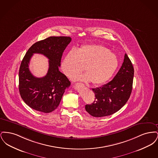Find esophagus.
<instances>
[{
    "label": "esophagus",
    "mask_w": 158,
    "mask_h": 158,
    "mask_svg": "<svg viewBox=\"0 0 158 158\" xmlns=\"http://www.w3.org/2000/svg\"><path fill=\"white\" fill-rule=\"evenodd\" d=\"M78 85H81V86H84V85H83V83H78Z\"/></svg>",
    "instance_id": "obj_1"
}]
</instances>
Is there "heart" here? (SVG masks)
Segmentation results:
<instances>
[{"mask_svg":"<svg viewBox=\"0 0 158 158\" xmlns=\"http://www.w3.org/2000/svg\"><path fill=\"white\" fill-rule=\"evenodd\" d=\"M118 66L116 56L104 46L98 44L82 45L76 50H71L65 56L61 68L63 73L72 79L83 70L85 73L76 80L94 85L107 82Z\"/></svg>","mask_w":158,"mask_h":158,"instance_id":"b5f03b06","label":"heart"}]
</instances>
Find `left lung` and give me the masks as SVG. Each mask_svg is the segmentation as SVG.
<instances>
[{"label": "left lung", "mask_w": 158, "mask_h": 158, "mask_svg": "<svg viewBox=\"0 0 158 158\" xmlns=\"http://www.w3.org/2000/svg\"><path fill=\"white\" fill-rule=\"evenodd\" d=\"M134 76V68L127 54L120 69L113 80L103 86L92 89L95 101L85 105V110L95 117H105L117 112L130 97Z\"/></svg>", "instance_id": "1"}]
</instances>
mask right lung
<instances>
[{"label": "right lung", "mask_w": 158, "mask_h": 158, "mask_svg": "<svg viewBox=\"0 0 158 158\" xmlns=\"http://www.w3.org/2000/svg\"><path fill=\"white\" fill-rule=\"evenodd\" d=\"M71 40L70 37H50L34 44L25 54L19 70V90L23 101L31 108L49 113L59 105L64 90L70 85L59 67ZM35 53L43 54L49 60L48 73L43 78L35 77L29 69L30 58Z\"/></svg>", "instance_id": "add662e5"}]
</instances>
